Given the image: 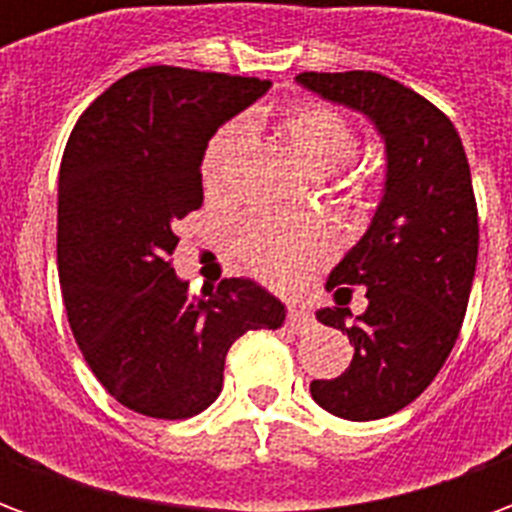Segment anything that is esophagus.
Here are the masks:
<instances>
[{
  "label": "esophagus",
  "mask_w": 512,
  "mask_h": 512,
  "mask_svg": "<svg viewBox=\"0 0 512 512\" xmlns=\"http://www.w3.org/2000/svg\"><path fill=\"white\" fill-rule=\"evenodd\" d=\"M288 323H290V329H293V332L304 334V332H310L312 323H315V318H312L310 312L304 310V307H290Z\"/></svg>",
  "instance_id": "34e87169"
}]
</instances>
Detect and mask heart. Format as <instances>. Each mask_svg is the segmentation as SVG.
Wrapping results in <instances>:
<instances>
[{"mask_svg":"<svg viewBox=\"0 0 512 512\" xmlns=\"http://www.w3.org/2000/svg\"><path fill=\"white\" fill-rule=\"evenodd\" d=\"M279 134L285 136L312 175H326L345 167L356 156L359 136L351 120L334 106L301 101L279 115ZM244 139L241 123H227L202 153V183L211 194H222L230 186V167ZM233 252L252 274L271 285L299 282L315 263L329 252V238L321 227L307 219H288L277 213H249L233 230Z\"/></svg>","mask_w":512,"mask_h":512,"instance_id":"obj_1","label":"heart"}]
</instances>
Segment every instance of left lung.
<instances>
[{
    "label": "left lung",
    "mask_w": 512,
    "mask_h": 512,
    "mask_svg": "<svg viewBox=\"0 0 512 512\" xmlns=\"http://www.w3.org/2000/svg\"><path fill=\"white\" fill-rule=\"evenodd\" d=\"M296 82L367 115L384 136V200L329 274L340 307L318 312L348 334L354 359L310 392L334 417H389L428 389L461 334L480 244L469 161L450 117L389 76L307 71ZM356 284L368 288V310L348 324L339 296Z\"/></svg>",
    "instance_id": "obj_1"
}]
</instances>
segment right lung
<instances>
[{
  "instance_id": "add662e5",
  "label": "right lung",
  "mask_w": 512,
  "mask_h": 512,
  "mask_svg": "<svg viewBox=\"0 0 512 512\" xmlns=\"http://www.w3.org/2000/svg\"><path fill=\"white\" fill-rule=\"evenodd\" d=\"M271 82L150 65L84 109L65 145L57 266L68 323L109 395L153 419H186L222 392L230 345L279 329L285 304L252 279L189 296L169 255L202 205V153Z\"/></svg>"
}]
</instances>
